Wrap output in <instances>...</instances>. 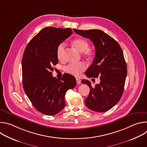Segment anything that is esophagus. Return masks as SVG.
I'll use <instances>...</instances> for the list:
<instances>
[{
	"label": "esophagus",
	"instance_id": "1",
	"mask_svg": "<svg viewBox=\"0 0 147 147\" xmlns=\"http://www.w3.org/2000/svg\"><path fill=\"white\" fill-rule=\"evenodd\" d=\"M76 81H77V83L78 84H79L81 83V80L79 79V78H76Z\"/></svg>",
	"mask_w": 147,
	"mask_h": 147
}]
</instances>
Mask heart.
<instances>
[{
    "label": "heart",
    "instance_id": "heart-1",
    "mask_svg": "<svg viewBox=\"0 0 147 147\" xmlns=\"http://www.w3.org/2000/svg\"><path fill=\"white\" fill-rule=\"evenodd\" d=\"M73 46L80 52H84V55L88 58H91L92 56V52L88 49L89 43L87 40L84 39L78 38L73 42ZM65 48V43L60 44L57 48V56L59 59H62L63 54ZM87 69V65L84 62L79 63H70L65 67V71L75 77H79L82 72L84 71Z\"/></svg>",
    "mask_w": 147,
    "mask_h": 147
}]
</instances>
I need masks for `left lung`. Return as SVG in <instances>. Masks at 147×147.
Returning a JSON list of instances; mask_svg holds the SVG:
<instances>
[{
    "label": "left lung",
    "instance_id": "8db88e82",
    "mask_svg": "<svg viewBox=\"0 0 147 147\" xmlns=\"http://www.w3.org/2000/svg\"><path fill=\"white\" fill-rule=\"evenodd\" d=\"M74 31L93 42L95 56L86 75L89 78L99 77L100 81L95 87L88 80L81 81L91 89L85 103L92 111H108L119 101L124 91L127 70L122 49L116 40L101 30Z\"/></svg>",
    "mask_w": 147,
    "mask_h": 147
}]
</instances>
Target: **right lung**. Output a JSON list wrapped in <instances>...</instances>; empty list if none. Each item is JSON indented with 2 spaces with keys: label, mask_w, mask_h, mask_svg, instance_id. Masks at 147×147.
I'll use <instances>...</instances> for the list:
<instances>
[{
  "label": "right lung",
  "mask_w": 147,
  "mask_h": 147,
  "mask_svg": "<svg viewBox=\"0 0 147 147\" xmlns=\"http://www.w3.org/2000/svg\"><path fill=\"white\" fill-rule=\"evenodd\" d=\"M72 33L69 28H44L29 42L23 54L24 91L34 108L46 115H56L63 109L67 91L76 86L72 75L65 73L57 80L52 73L53 66L58 63V45Z\"/></svg>",
  "instance_id": "1"
}]
</instances>
